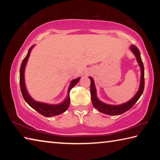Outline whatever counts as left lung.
Segmentation results:
<instances>
[{
  "instance_id": "1",
  "label": "left lung",
  "mask_w": 160,
  "mask_h": 160,
  "mask_svg": "<svg viewBox=\"0 0 160 160\" xmlns=\"http://www.w3.org/2000/svg\"><path fill=\"white\" fill-rule=\"evenodd\" d=\"M131 50L132 52L135 54V57H136L138 63H139V66L140 69H141V75H140V83L139 90L138 92L135 94V95L132 97V98L129 100L124 104H120V105H110L107 104L105 103L102 102L98 99L97 97V92L96 88L94 86V80L92 78L90 77V79L91 80V85H90V92H91V98H92V102L94 107L97 109L99 112H102L103 113L107 115H112V116H116L123 113L124 112H127L137 102L138 100L139 99L140 96L142 95L144 90L145 87V78H144V66H143L142 61L141 57H140V53L138 48L135 45L131 46Z\"/></svg>"
}]
</instances>
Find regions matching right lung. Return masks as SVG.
<instances>
[{
    "label": "right lung",
    "instance_id": "1",
    "mask_svg": "<svg viewBox=\"0 0 160 160\" xmlns=\"http://www.w3.org/2000/svg\"><path fill=\"white\" fill-rule=\"evenodd\" d=\"M34 46H32V47H31L30 48H29L28 54H27L25 58L23 59L20 66V90L22 92V94L24 99H25L26 102L28 103L29 106H30L32 108H33L34 109L36 110L37 112H39L40 114L46 117H51V116L59 115L61 114V113L66 112V111L68 109V108L70 105V95H69L70 91L78 82H79L80 78H76V79L71 81V83H70V85L68 90V95H67L66 99H65V101L63 102H62L61 104L53 105V104H46V103L34 101V100L32 99L30 96H29L28 91H27V89L25 87V78H24V72H25L26 63L27 62H28L29 54H30V52H31V50L32 49V48Z\"/></svg>",
    "mask_w": 160,
    "mask_h": 160
}]
</instances>
